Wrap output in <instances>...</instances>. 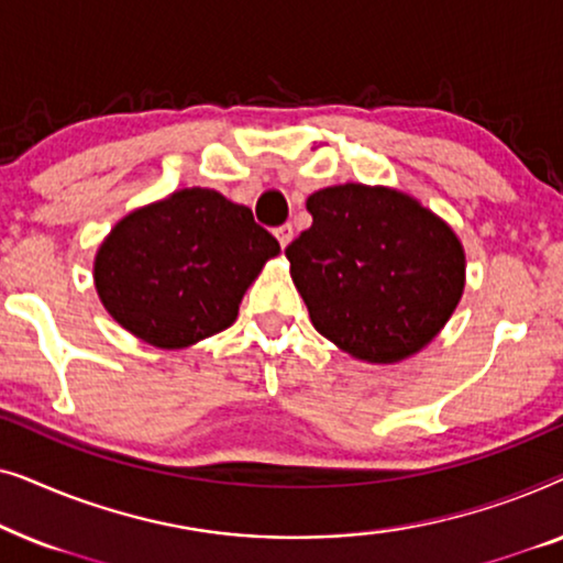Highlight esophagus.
I'll list each match as a JSON object with an SVG mask.
<instances>
[{"instance_id":"esophagus-1","label":"esophagus","mask_w":563,"mask_h":563,"mask_svg":"<svg viewBox=\"0 0 563 563\" xmlns=\"http://www.w3.org/2000/svg\"><path fill=\"white\" fill-rule=\"evenodd\" d=\"M274 235H276V241H279L282 249H287V245L291 243V238H295V228H291L289 222H287V225L276 228V230H274Z\"/></svg>"}]
</instances>
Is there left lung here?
Wrapping results in <instances>:
<instances>
[{"label":"left lung","mask_w":563,"mask_h":563,"mask_svg":"<svg viewBox=\"0 0 563 563\" xmlns=\"http://www.w3.org/2000/svg\"><path fill=\"white\" fill-rule=\"evenodd\" d=\"M307 212L284 253L314 330L368 364L426 349L464 291L456 233L405 191L366 184L314 191Z\"/></svg>","instance_id":"left-lung-1"}]
</instances>
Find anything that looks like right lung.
I'll use <instances>...</instances> for the list:
<instances>
[{"label": "right lung", "mask_w": 563, "mask_h": 563, "mask_svg": "<svg viewBox=\"0 0 563 563\" xmlns=\"http://www.w3.org/2000/svg\"><path fill=\"white\" fill-rule=\"evenodd\" d=\"M276 253L249 207L214 189H181L112 228L95 258L97 295L141 341L187 349L233 325L245 289Z\"/></svg>", "instance_id": "right-lung-1"}]
</instances>
